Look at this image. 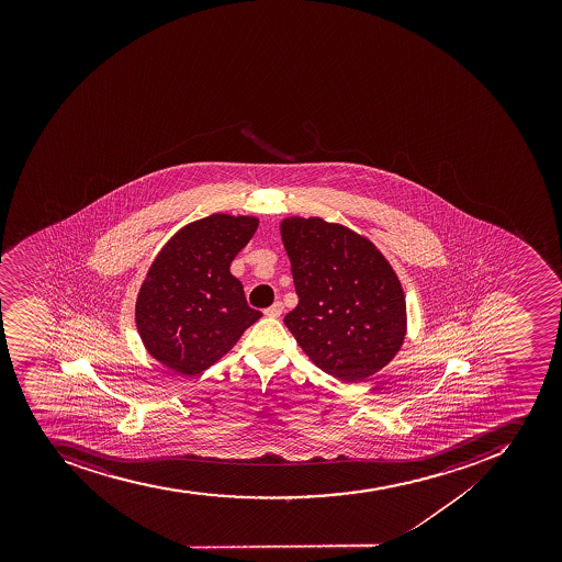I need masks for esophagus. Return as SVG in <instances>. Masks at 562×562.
I'll list each match as a JSON object with an SVG mask.
<instances>
[{
	"label": "esophagus",
	"instance_id": "34e87169",
	"mask_svg": "<svg viewBox=\"0 0 562 562\" xmlns=\"http://www.w3.org/2000/svg\"><path fill=\"white\" fill-rule=\"evenodd\" d=\"M283 313V303L282 302H274L271 307L266 308L263 311V314L266 316H269V318H279L280 314Z\"/></svg>",
	"mask_w": 562,
	"mask_h": 562
}]
</instances>
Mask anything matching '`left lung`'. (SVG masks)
<instances>
[{"instance_id":"1","label":"left lung","mask_w":562,"mask_h":562,"mask_svg":"<svg viewBox=\"0 0 562 562\" xmlns=\"http://www.w3.org/2000/svg\"><path fill=\"white\" fill-rule=\"evenodd\" d=\"M280 235L299 294L283 323L307 358L345 383L392 363L406 339V296L381 249L322 217L282 218Z\"/></svg>"}]
</instances>
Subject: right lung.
<instances>
[{
    "instance_id": "right-lung-1",
    "label": "right lung",
    "mask_w": 562,
    "mask_h": 562,
    "mask_svg": "<svg viewBox=\"0 0 562 562\" xmlns=\"http://www.w3.org/2000/svg\"><path fill=\"white\" fill-rule=\"evenodd\" d=\"M257 228L255 215L212 214L159 249L135 307L139 339L156 361L183 375L204 372L262 316L229 271Z\"/></svg>"
}]
</instances>
